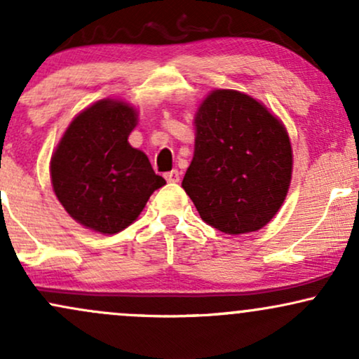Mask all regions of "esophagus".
Returning <instances> with one entry per match:
<instances>
[{"mask_svg": "<svg viewBox=\"0 0 359 359\" xmlns=\"http://www.w3.org/2000/svg\"><path fill=\"white\" fill-rule=\"evenodd\" d=\"M165 180H167V182H170V184L179 182V180H180V172H179V170L167 172V174H165Z\"/></svg>", "mask_w": 359, "mask_h": 359, "instance_id": "34e87169", "label": "esophagus"}]
</instances>
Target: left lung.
I'll use <instances>...</instances> for the list:
<instances>
[{"instance_id":"left-lung-1","label":"left lung","mask_w":359,"mask_h":359,"mask_svg":"<svg viewBox=\"0 0 359 359\" xmlns=\"http://www.w3.org/2000/svg\"><path fill=\"white\" fill-rule=\"evenodd\" d=\"M290 177V140L265 106L229 89L205 97L182 180L203 221L226 234L258 231L277 214Z\"/></svg>"}]
</instances>
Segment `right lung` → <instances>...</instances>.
<instances>
[{
  "instance_id": "obj_1",
  "label": "right lung",
  "mask_w": 359,
  "mask_h": 359,
  "mask_svg": "<svg viewBox=\"0 0 359 359\" xmlns=\"http://www.w3.org/2000/svg\"><path fill=\"white\" fill-rule=\"evenodd\" d=\"M135 125L133 108L100 101L76 116L52 156L57 199L74 219L97 233L125 229L165 185L147 155L128 143Z\"/></svg>"
}]
</instances>
